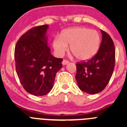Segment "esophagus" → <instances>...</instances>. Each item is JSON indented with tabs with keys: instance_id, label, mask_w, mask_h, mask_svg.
I'll return each instance as SVG.
<instances>
[{
	"instance_id": "1",
	"label": "esophagus",
	"mask_w": 127,
	"mask_h": 127,
	"mask_svg": "<svg viewBox=\"0 0 127 127\" xmlns=\"http://www.w3.org/2000/svg\"><path fill=\"white\" fill-rule=\"evenodd\" d=\"M69 60H63V62H62V64L63 65H66V64H68V63H69Z\"/></svg>"
}]
</instances>
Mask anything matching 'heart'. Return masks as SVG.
<instances>
[{"label":"heart","mask_w":127,"mask_h":127,"mask_svg":"<svg viewBox=\"0 0 127 127\" xmlns=\"http://www.w3.org/2000/svg\"><path fill=\"white\" fill-rule=\"evenodd\" d=\"M100 44V37L97 31L85 27H76L64 30L60 37L53 41L56 53L62 55L70 44V52L77 60L85 61L96 55Z\"/></svg>","instance_id":"b5f03b06"}]
</instances>
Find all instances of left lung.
<instances>
[{
	"instance_id": "obj_1",
	"label": "left lung",
	"mask_w": 127,
	"mask_h": 127,
	"mask_svg": "<svg viewBox=\"0 0 127 127\" xmlns=\"http://www.w3.org/2000/svg\"><path fill=\"white\" fill-rule=\"evenodd\" d=\"M102 39L98 52L90 60L76 64V79L81 90L95 94L109 81L115 65V48L109 35L101 30Z\"/></svg>"
}]
</instances>
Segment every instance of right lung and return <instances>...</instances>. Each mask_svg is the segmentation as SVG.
Returning <instances> with one entry per match:
<instances>
[{"label":"right lung","instance_id":"obj_1","mask_svg":"<svg viewBox=\"0 0 127 127\" xmlns=\"http://www.w3.org/2000/svg\"><path fill=\"white\" fill-rule=\"evenodd\" d=\"M48 25L30 29L20 37L14 50L16 70L23 88L29 94L42 96L53 86L62 58L51 55L47 44Z\"/></svg>","mask_w":127,"mask_h":127}]
</instances>
